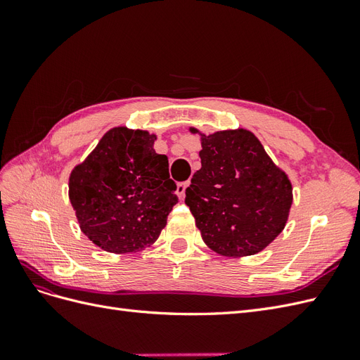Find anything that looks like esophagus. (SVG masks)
I'll return each instance as SVG.
<instances>
[{"mask_svg":"<svg viewBox=\"0 0 360 360\" xmlns=\"http://www.w3.org/2000/svg\"><path fill=\"white\" fill-rule=\"evenodd\" d=\"M189 188V181H180L179 184H177V193H179V197L183 200L184 198V195H186V189Z\"/></svg>","mask_w":360,"mask_h":360,"instance_id":"34e87169","label":"esophagus"}]
</instances>
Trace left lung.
Masks as SVG:
<instances>
[{"label":"left lung","instance_id":"obj_1","mask_svg":"<svg viewBox=\"0 0 360 360\" xmlns=\"http://www.w3.org/2000/svg\"><path fill=\"white\" fill-rule=\"evenodd\" d=\"M201 146V169L184 202L202 240L225 257L259 252L285 226L292 202L288 177L249 130L202 135Z\"/></svg>","mask_w":360,"mask_h":360}]
</instances>
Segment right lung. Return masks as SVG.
Masks as SVG:
<instances>
[{
  "label": "right lung",
  "mask_w": 360,
  "mask_h": 360,
  "mask_svg": "<svg viewBox=\"0 0 360 360\" xmlns=\"http://www.w3.org/2000/svg\"><path fill=\"white\" fill-rule=\"evenodd\" d=\"M155 135L114 127L69 179V198L82 233L114 254L153 243L172 207L177 184L168 158L158 155Z\"/></svg>",
  "instance_id": "1"
}]
</instances>
